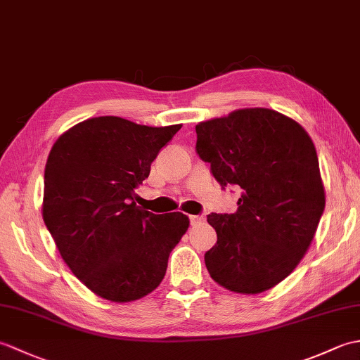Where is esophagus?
Here are the masks:
<instances>
[{"label": "esophagus", "instance_id": "esophagus-1", "mask_svg": "<svg viewBox=\"0 0 360 360\" xmlns=\"http://www.w3.org/2000/svg\"><path fill=\"white\" fill-rule=\"evenodd\" d=\"M204 221H205L204 215H190V223H192V226L204 223Z\"/></svg>", "mask_w": 360, "mask_h": 360}]
</instances>
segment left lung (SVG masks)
I'll list each match as a JSON object with an SVG mask.
<instances>
[{
	"mask_svg": "<svg viewBox=\"0 0 360 360\" xmlns=\"http://www.w3.org/2000/svg\"><path fill=\"white\" fill-rule=\"evenodd\" d=\"M196 153L221 187L243 192L235 213H212L218 241L204 262L218 285L259 294L307 254L325 210L316 147L302 125L267 108H246L196 125Z\"/></svg>",
	"mask_w": 360,
	"mask_h": 360,
	"instance_id": "left-lung-1",
	"label": "left lung"
}]
</instances>
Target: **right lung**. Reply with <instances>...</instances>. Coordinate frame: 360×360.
Instances as JSON below:
<instances>
[{"label":"right lung","mask_w":360,"mask_h":360,"mask_svg":"<svg viewBox=\"0 0 360 360\" xmlns=\"http://www.w3.org/2000/svg\"><path fill=\"white\" fill-rule=\"evenodd\" d=\"M181 127L93 117L68 129L49 153L44 224L72 274L105 300L133 302L155 290L187 232L184 213L155 215L134 202V190Z\"/></svg>","instance_id":"add662e5"}]
</instances>
